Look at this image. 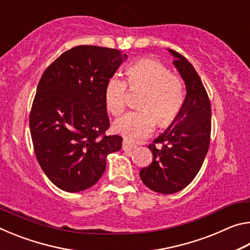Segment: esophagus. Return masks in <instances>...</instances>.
<instances>
[{
	"label": "esophagus",
	"mask_w": 250,
	"mask_h": 250,
	"mask_svg": "<svg viewBox=\"0 0 250 250\" xmlns=\"http://www.w3.org/2000/svg\"><path fill=\"white\" fill-rule=\"evenodd\" d=\"M134 147H135V145H133V143H130L129 141H126V140L122 141V149H124L125 151L133 150Z\"/></svg>",
	"instance_id": "esophagus-1"
}]
</instances>
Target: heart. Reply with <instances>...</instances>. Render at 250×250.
Segmentation results:
<instances>
[{
	"mask_svg": "<svg viewBox=\"0 0 250 250\" xmlns=\"http://www.w3.org/2000/svg\"><path fill=\"white\" fill-rule=\"evenodd\" d=\"M126 82L113 76L104 89V104L112 116H119L128 104L129 89L143 88L140 109L130 111L115 122V131L125 140L139 141L153 132L156 124L172 125L184 104V83L179 75L153 58H142L125 70Z\"/></svg>",
	"mask_w": 250,
	"mask_h": 250,
	"instance_id": "obj_1",
	"label": "heart"
}]
</instances>
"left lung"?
<instances>
[{
	"label": "left lung",
	"instance_id": "left-lung-1",
	"mask_svg": "<svg viewBox=\"0 0 250 250\" xmlns=\"http://www.w3.org/2000/svg\"><path fill=\"white\" fill-rule=\"evenodd\" d=\"M170 52L188 92L179 117L149 145L153 160L140 171L143 183L161 194L179 192L194 180L208 151L211 130L210 101L201 77L183 55Z\"/></svg>",
	"mask_w": 250,
	"mask_h": 250
}]
</instances>
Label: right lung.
<instances>
[{
  "mask_svg": "<svg viewBox=\"0 0 250 250\" xmlns=\"http://www.w3.org/2000/svg\"><path fill=\"white\" fill-rule=\"evenodd\" d=\"M125 57L116 48L80 45L62 53L42 76L29 129L42 170L62 191L96 184L107 155L121 149L120 135L105 134L104 89Z\"/></svg>",
  "mask_w": 250,
  "mask_h": 250,
  "instance_id": "right-lung-1",
  "label": "right lung"
}]
</instances>
